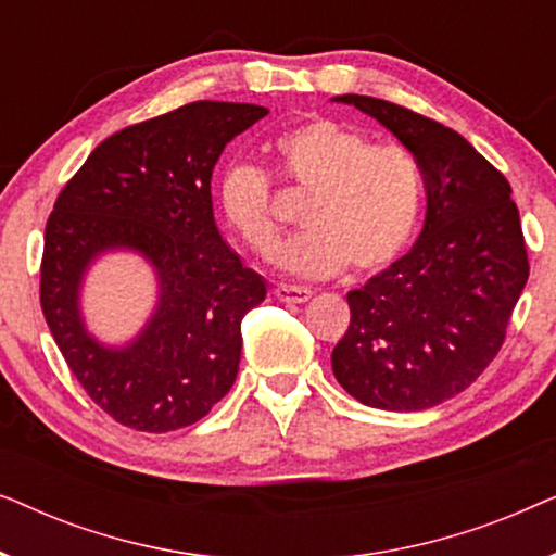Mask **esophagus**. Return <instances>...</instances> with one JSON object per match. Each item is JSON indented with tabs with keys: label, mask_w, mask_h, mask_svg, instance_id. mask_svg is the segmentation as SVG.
I'll use <instances>...</instances> for the list:
<instances>
[{
	"label": "esophagus",
	"mask_w": 556,
	"mask_h": 556,
	"mask_svg": "<svg viewBox=\"0 0 556 556\" xmlns=\"http://www.w3.org/2000/svg\"><path fill=\"white\" fill-rule=\"evenodd\" d=\"M273 295L283 303H306L311 299V291L301 286H278L273 288Z\"/></svg>",
	"instance_id": "1"
}]
</instances>
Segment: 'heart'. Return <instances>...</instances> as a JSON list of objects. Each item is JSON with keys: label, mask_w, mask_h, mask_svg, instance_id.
Here are the masks:
<instances>
[{"label": "heart", "mask_w": 556, "mask_h": 556, "mask_svg": "<svg viewBox=\"0 0 556 556\" xmlns=\"http://www.w3.org/2000/svg\"><path fill=\"white\" fill-rule=\"evenodd\" d=\"M286 181L308 194L301 238L280 250L278 265L295 278L321 280L354 265H390L413 240L422 210V172L397 143H371L356 128L314 118L273 141ZM219 212L255 255L270 257L280 240L273 189L253 164H230L219 179Z\"/></svg>", "instance_id": "1"}]
</instances>
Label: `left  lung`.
Listing matches in <instances>:
<instances>
[{"label":"left lung","mask_w":556,"mask_h":556,"mask_svg":"<svg viewBox=\"0 0 556 556\" xmlns=\"http://www.w3.org/2000/svg\"><path fill=\"white\" fill-rule=\"evenodd\" d=\"M377 118L420 164L428 212L407 255L346 293L352 321L331 352L362 405L417 413L478 379L506 339L529 257L511 185L458 131L397 103L337 96Z\"/></svg>","instance_id":"obj_1"}]
</instances>
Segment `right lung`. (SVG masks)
Segmentation results:
<instances>
[{
	"mask_svg": "<svg viewBox=\"0 0 556 556\" xmlns=\"http://www.w3.org/2000/svg\"><path fill=\"white\" fill-rule=\"evenodd\" d=\"M268 116L253 103L194 101L98 143L45 227L40 303L88 397L126 428L202 420L238 377L242 316L265 280L242 265L212 215V169L235 136ZM131 249L152 263L160 301L126 348L90 338L79 316L89 263Z\"/></svg>",
	"mask_w": 556,
	"mask_h": 556,
	"instance_id": "add662e5",
	"label": "right lung"
}]
</instances>
